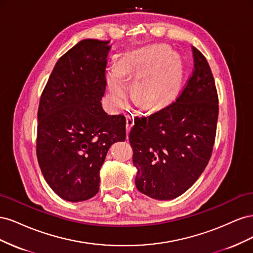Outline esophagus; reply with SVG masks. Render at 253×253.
<instances>
[{
    "instance_id": "1",
    "label": "esophagus",
    "mask_w": 253,
    "mask_h": 253,
    "mask_svg": "<svg viewBox=\"0 0 253 253\" xmlns=\"http://www.w3.org/2000/svg\"><path fill=\"white\" fill-rule=\"evenodd\" d=\"M134 126V117L133 115H127L126 116V138H127V134L131 131L132 126Z\"/></svg>"
}]
</instances>
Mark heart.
Here are the masks:
<instances>
[{
    "mask_svg": "<svg viewBox=\"0 0 253 253\" xmlns=\"http://www.w3.org/2000/svg\"><path fill=\"white\" fill-rule=\"evenodd\" d=\"M164 45H152L121 58L115 71L106 74V83L114 106L120 108L126 96L124 82L134 79L137 102L148 110L162 109L177 95L182 78L179 58Z\"/></svg>",
    "mask_w": 253,
    "mask_h": 253,
    "instance_id": "1",
    "label": "heart"
}]
</instances>
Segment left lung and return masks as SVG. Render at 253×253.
Wrapping results in <instances>:
<instances>
[{
	"label": "left lung",
	"mask_w": 253,
	"mask_h": 253,
	"mask_svg": "<svg viewBox=\"0 0 253 253\" xmlns=\"http://www.w3.org/2000/svg\"><path fill=\"white\" fill-rule=\"evenodd\" d=\"M194 68L176 101L136 118L128 135L137 169L135 185L158 201L178 197L204 172L212 154L218 97L211 68L192 47Z\"/></svg>",
	"instance_id": "1"
}]
</instances>
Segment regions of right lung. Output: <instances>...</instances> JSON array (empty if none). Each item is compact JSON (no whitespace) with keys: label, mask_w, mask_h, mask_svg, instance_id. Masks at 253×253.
Segmentation results:
<instances>
[{"label":"right lung","mask_w":253,"mask_h":253,"mask_svg":"<svg viewBox=\"0 0 253 253\" xmlns=\"http://www.w3.org/2000/svg\"><path fill=\"white\" fill-rule=\"evenodd\" d=\"M110 41L85 39L61 57L38 110L37 157L53 192L67 202L95 196L111 145L126 140V118L101 104Z\"/></svg>","instance_id":"obj_1"}]
</instances>
